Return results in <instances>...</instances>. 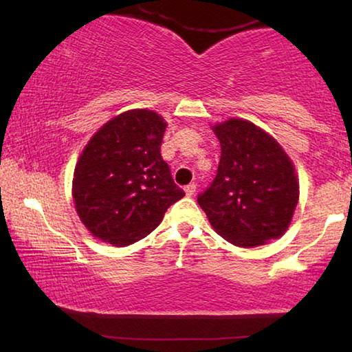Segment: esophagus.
I'll return each instance as SVG.
<instances>
[{
	"mask_svg": "<svg viewBox=\"0 0 352 352\" xmlns=\"http://www.w3.org/2000/svg\"><path fill=\"white\" fill-rule=\"evenodd\" d=\"M184 192H186L187 196H193L196 192V184H188V186L184 188Z\"/></svg>",
	"mask_w": 352,
	"mask_h": 352,
	"instance_id": "esophagus-1",
	"label": "esophagus"
}]
</instances>
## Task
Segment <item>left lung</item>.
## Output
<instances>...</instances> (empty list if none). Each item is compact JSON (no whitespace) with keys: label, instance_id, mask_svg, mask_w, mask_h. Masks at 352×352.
<instances>
[{"label":"left lung","instance_id":"1","mask_svg":"<svg viewBox=\"0 0 352 352\" xmlns=\"http://www.w3.org/2000/svg\"><path fill=\"white\" fill-rule=\"evenodd\" d=\"M221 144L218 173L198 204L218 235L256 248L285 235L298 204L291 157L264 129L244 119L212 126Z\"/></svg>","mask_w":352,"mask_h":352}]
</instances>
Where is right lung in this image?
<instances>
[{
  "mask_svg": "<svg viewBox=\"0 0 352 352\" xmlns=\"http://www.w3.org/2000/svg\"><path fill=\"white\" fill-rule=\"evenodd\" d=\"M166 128L150 109H129L92 135L77 160L72 198L96 238L125 248L156 229L182 190L160 156Z\"/></svg>",
  "mask_w": 352,
  "mask_h": 352,
  "instance_id": "obj_1",
  "label": "right lung"
}]
</instances>
